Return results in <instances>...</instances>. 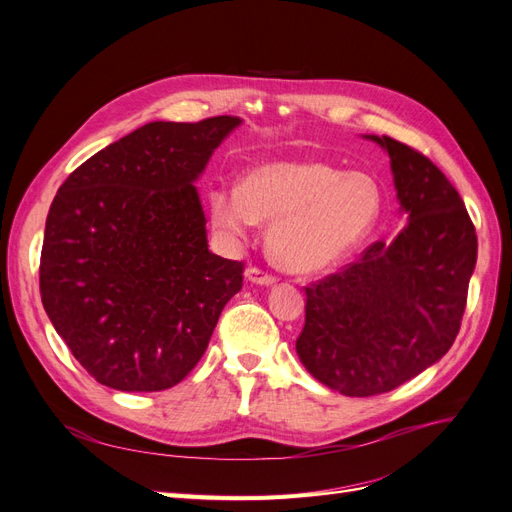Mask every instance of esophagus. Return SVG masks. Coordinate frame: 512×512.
<instances>
[{
	"label": "esophagus",
	"mask_w": 512,
	"mask_h": 512,
	"mask_svg": "<svg viewBox=\"0 0 512 512\" xmlns=\"http://www.w3.org/2000/svg\"><path fill=\"white\" fill-rule=\"evenodd\" d=\"M245 277H247V280H250V282L260 284V286H271V284H275V280H277V277H275L273 273H269V271H265V269H260V267H247Z\"/></svg>",
	"instance_id": "34e87169"
}]
</instances>
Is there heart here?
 <instances>
[{
	"label": "heart",
	"instance_id": "b5f03b06",
	"mask_svg": "<svg viewBox=\"0 0 512 512\" xmlns=\"http://www.w3.org/2000/svg\"><path fill=\"white\" fill-rule=\"evenodd\" d=\"M382 207L378 183L316 160L271 162L252 168L241 190L218 188L211 213L220 228L245 235L273 222L269 252L288 271L335 265L374 228Z\"/></svg>",
	"mask_w": 512,
	"mask_h": 512
}]
</instances>
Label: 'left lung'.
I'll return each mask as SVG.
<instances>
[{"label": "left lung", "mask_w": 512, "mask_h": 512, "mask_svg": "<svg viewBox=\"0 0 512 512\" xmlns=\"http://www.w3.org/2000/svg\"><path fill=\"white\" fill-rule=\"evenodd\" d=\"M371 141L389 151L408 224L305 286L297 337L309 374L348 397L389 393L442 359L466 312L478 250L468 209L442 170L391 136Z\"/></svg>", "instance_id": "1"}]
</instances>
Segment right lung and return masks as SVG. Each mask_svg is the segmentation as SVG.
<instances>
[{
	"label": "right lung",
	"instance_id": "add662e5",
	"mask_svg": "<svg viewBox=\"0 0 512 512\" xmlns=\"http://www.w3.org/2000/svg\"><path fill=\"white\" fill-rule=\"evenodd\" d=\"M239 117L153 121L91 156L46 215L40 297L91 378L117 391L179 384L205 354L243 262L209 252L194 181Z\"/></svg>",
	"mask_w": 512,
	"mask_h": 512
}]
</instances>
